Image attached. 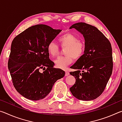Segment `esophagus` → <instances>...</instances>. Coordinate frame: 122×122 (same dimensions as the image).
Here are the masks:
<instances>
[{"label":"esophagus","mask_w":122,"mask_h":122,"mask_svg":"<svg viewBox=\"0 0 122 122\" xmlns=\"http://www.w3.org/2000/svg\"><path fill=\"white\" fill-rule=\"evenodd\" d=\"M66 73H65V75L66 76H68L69 75V72L67 71H66Z\"/></svg>","instance_id":"esophagus-1"}]
</instances>
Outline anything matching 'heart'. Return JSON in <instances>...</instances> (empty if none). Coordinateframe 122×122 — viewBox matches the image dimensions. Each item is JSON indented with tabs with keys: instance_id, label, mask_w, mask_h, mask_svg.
<instances>
[{
	"instance_id": "1",
	"label": "heart",
	"mask_w": 122,
	"mask_h": 122,
	"mask_svg": "<svg viewBox=\"0 0 122 122\" xmlns=\"http://www.w3.org/2000/svg\"><path fill=\"white\" fill-rule=\"evenodd\" d=\"M59 41L62 47H66L64 56L59 57L54 61L55 65L59 68L65 69L74 60H78L83 56L85 51V45L83 41H80L77 36L71 33H66L60 37ZM47 51L51 57L58 54L59 47L54 41L47 45Z\"/></svg>"
}]
</instances>
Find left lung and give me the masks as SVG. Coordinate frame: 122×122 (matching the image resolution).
I'll return each mask as SVG.
<instances>
[{"mask_svg": "<svg viewBox=\"0 0 122 122\" xmlns=\"http://www.w3.org/2000/svg\"><path fill=\"white\" fill-rule=\"evenodd\" d=\"M69 28L76 29L85 40L83 56L71 67L76 70L70 73L75 77L76 82L70 91L78 100H95L102 94L112 74L111 44L96 27L85 22L74 24Z\"/></svg>", "mask_w": 122, "mask_h": 122, "instance_id": "left-lung-1", "label": "left lung"}]
</instances>
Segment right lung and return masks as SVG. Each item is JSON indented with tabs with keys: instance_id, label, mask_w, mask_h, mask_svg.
I'll return each instance as SVG.
<instances>
[{
	"instance_id": "right-lung-1",
	"label": "right lung",
	"mask_w": 122,
	"mask_h": 122,
	"mask_svg": "<svg viewBox=\"0 0 122 122\" xmlns=\"http://www.w3.org/2000/svg\"><path fill=\"white\" fill-rule=\"evenodd\" d=\"M61 31L36 25L12 41L8 68L14 88L24 97L33 101L45 98L55 82L65 76V71L53 67L47 48Z\"/></svg>"
}]
</instances>
